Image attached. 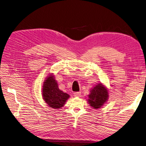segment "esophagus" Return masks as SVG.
<instances>
[{"label":"esophagus","mask_w":146,"mask_h":146,"mask_svg":"<svg viewBox=\"0 0 146 146\" xmlns=\"http://www.w3.org/2000/svg\"><path fill=\"white\" fill-rule=\"evenodd\" d=\"M74 94L75 97H79L81 94V92H75Z\"/></svg>","instance_id":"esophagus-1"}]
</instances>
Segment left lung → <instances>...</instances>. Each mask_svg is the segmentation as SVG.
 I'll return each instance as SVG.
<instances>
[{
    "instance_id": "8db88e82",
    "label": "left lung",
    "mask_w": 146,
    "mask_h": 146,
    "mask_svg": "<svg viewBox=\"0 0 146 146\" xmlns=\"http://www.w3.org/2000/svg\"><path fill=\"white\" fill-rule=\"evenodd\" d=\"M88 102L91 107L95 109L102 106L108 98V92L106 88L101 83H99L90 91Z\"/></svg>"
}]
</instances>
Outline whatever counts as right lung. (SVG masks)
Wrapping results in <instances>:
<instances>
[{"mask_svg":"<svg viewBox=\"0 0 146 146\" xmlns=\"http://www.w3.org/2000/svg\"><path fill=\"white\" fill-rule=\"evenodd\" d=\"M43 99L50 107L58 109L63 107L69 95L59 90L52 75L48 76L44 82L42 88Z\"/></svg>","mask_w":146,"mask_h":146,"instance_id":"1","label":"right lung"}]
</instances>
